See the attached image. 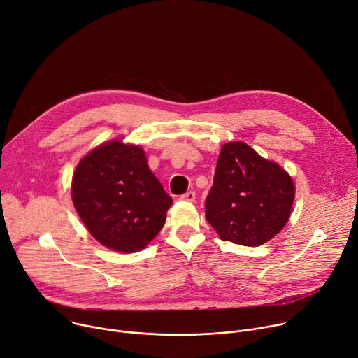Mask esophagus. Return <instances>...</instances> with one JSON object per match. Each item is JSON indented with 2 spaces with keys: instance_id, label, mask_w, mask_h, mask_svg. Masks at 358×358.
Masks as SVG:
<instances>
[{
  "instance_id": "34e87169",
  "label": "esophagus",
  "mask_w": 358,
  "mask_h": 358,
  "mask_svg": "<svg viewBox=\"0 0 358 358\" xmlns=\"http://www.w3.org/2000/svg\"><path fill=\"white\" fill-rule=\"evenodd\" d=\"M195 198H196V194H195L194 191H189V192L180 195L179 199H180V201H186V202H194Z\"/></svg>"
}]
</instances>
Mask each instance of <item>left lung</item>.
Wrapping results in <instances>:
<instances>
[{
	"mask_svg": "<svg viewBox=\"0 0 358 358\" xmlns=\"http://www.w3.org/2000/svg\"><path fill=\"white\" fill-rule=\"evenodd\" d=\"M295 185L276 162L243 141L222 145L205 218L221 240L257 247L271 240L290 217Z\"/></svg>",
	"mask_w": 358,
	"mask_h": 358,
	"instance_id": "8db88e82",
	"label": "left lung"
}]
</instances>
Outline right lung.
<instances>
[{
	"label": "right lung",
	"mask_w": 358,
	"mask_h": 358,
	"mask_svg": "<svg viewBox=\"0 0 358 358\" xmlns=\"http://www.w3.org/2000/svg\"><path fill=\"white\" fill-rule=\"evenodd\" d=\"M72 201L92 237L120 253H136L149 244L173 202L141 147L121 140L98 145L79 162Z\"/></svg>",
	"instance_id": "1"
}]
</instances>
